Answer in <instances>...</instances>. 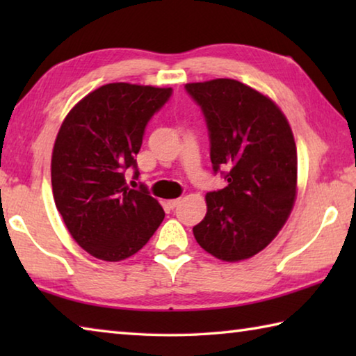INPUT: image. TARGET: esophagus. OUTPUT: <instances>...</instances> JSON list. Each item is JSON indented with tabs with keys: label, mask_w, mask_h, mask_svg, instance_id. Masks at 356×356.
<instances>
[{
	"label": "esophagus",
	"mask_w": 356,
	"mask_h": 356,
	"mask_svg": "<svg viewBox=\"0 0 356 356\" xmlns=\"http://www.w3.org/2000/svg\"><path fill=\"white\" fill-rule=\"evenodd\" d=\"M180 202H182V200H180V197H176V200H170V201H168V206H170L171 209H176Z\"/></svg>",
	"instance_id": "obj_1"
}]
</instances>
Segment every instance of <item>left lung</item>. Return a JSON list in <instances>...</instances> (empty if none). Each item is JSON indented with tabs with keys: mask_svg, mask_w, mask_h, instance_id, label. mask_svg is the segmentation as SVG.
<instances>
[{
	"mask_svg": "<svg viewBox=\"0 0 356 356\" xmlns=\"http://www.w3.org/2000/svg\"><path fill=\"white\" fill-rule=\"evenodd\" d=\"M206 119L210 160L227 185L209 191L193 227L201 248L236 262L262 251L284 226L297 193V147L272 100L237 80L185 84Z\"/></svg>",
	"mask_w": 356,
	"mask_h": 356,
	"instance_id": "8db88e82",
	"label": "left lung"
}]
</instances>
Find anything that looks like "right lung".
I'll return each mask as SVG.
<instances>
[{"instance_id":"obj_1","label":"right lung","mask_w":356,"mask_h":356,"mask_svg":"<svg viewBox=\"0 0 356 356\" xmlns=\"http://www.w3.org/2000/svg\"><path fill=\"white\" fill-rule=\"evenodd\" d=\"M171 88L110 83L72 108L56 136L51 185L58 212L75 242L102 261L140 251L165 218L146 185L131 190L136 154L149 120L170 100Z\"/></svg>"}]
</instances>
